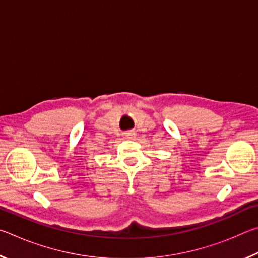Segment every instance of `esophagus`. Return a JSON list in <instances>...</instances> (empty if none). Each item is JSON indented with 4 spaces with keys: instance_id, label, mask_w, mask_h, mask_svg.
Instances as JSON below:
<instances>
[{
    "instance_id": "esophagus-1",
    "label": "esophagus",
    "mask_w": 258,
    "mask_h": 258,
    "mask_svg": "<svg viewBox=\"0 0 258 258\" xmlns=\"http://www.w3.org/2000/svg\"><path fill=\"white\" fill-rule=\"evenodd\" d=\"M135 137H137V133H135L134 131H127V132L125 133L126 139H134Z\"/></svg>"
}]
</instances>
